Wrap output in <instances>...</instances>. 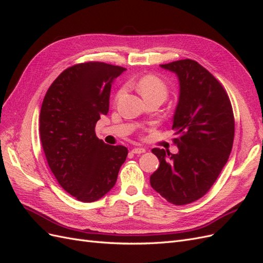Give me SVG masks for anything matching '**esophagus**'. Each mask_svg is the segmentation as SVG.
Here are the masks:
<instances>
[{"label": "esophagus", "instance_id": "1", "mask_svg": "<svg viewBox=\"0 0 263 263\" xmlns=\"http://www.w3.org/2000/svg\"><path fill=\"white\" fill-rule=\"evenodd\" d=\"M132 153H133V154H135V155H140V154H144V153H146V149H145V148L137 147V148H134V149H132Z\"/></svg>", "mask_w": 263, "mask_h": 263}]
</instances>
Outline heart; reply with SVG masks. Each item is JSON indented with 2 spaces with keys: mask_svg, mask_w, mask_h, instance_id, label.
Here are the masks:
<instances>
[{
  "mask_svg": "<svg viewBox=\"0 0 263 263\" xmlns=\"http://www.w3.org/2000/svg\"><path fill=\"white\" fill-rule=\"evenodd\" d=\"M137 90L141 94V97L146 101L151 99H159L164 101L168 97V84H166L160 77L155 74H147L141 77L137 84ZM125 93V87H121L116 93L115 99H121Z\"/></svg>",
  "mask_w": 263,
  "mask_h": 263,
  "instance_id": "b5f03b06",
  "label": "heart"
}]
</instances>
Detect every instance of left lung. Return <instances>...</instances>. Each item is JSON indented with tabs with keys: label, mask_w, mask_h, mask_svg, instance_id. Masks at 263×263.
<instances>
[{
	"label": "left lung",
	"mask_w": 263,
	"mask_h": 263,
	"mask_svg": "<svg viewBox=\"0 0 263 263\" xmlns=\"http://www.w3.org/2000/svg\"><path fill=\"white\" fill-rule=\"evenodd\" d=\"M160 67L179 79L172 125L179 153L153 149L160 165L150 184L169 203L185 205L209 192L228 160L235 136L233 107L222 85L198 62L184 59Z\"/></svg>",
	"instance_id": "obj_1"
}]
</instances>
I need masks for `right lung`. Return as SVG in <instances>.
<instances>
[{
    "mask_svg": "<svg viewBox=\"0 0 263 263\" xmlns=\"http://www.w3.org/2000/svg\"><path fill=\"white\" fill-rule=\"evenodd\" d=\"M126 69L104 62L66 69L47 91L39 133L49 168L78 201L100 200L115 185L128 150L99 139L95 125L109 107L110 86Z\"/></svg>",
    "mask_w": 263,
    "mask_h": 263,
    "instance_id": "obj_1",
    "label": "right lung"
}]
</instances>
